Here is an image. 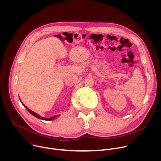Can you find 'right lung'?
<instances>
[{
    "label": "right lung",
    "mask_w": 161,
    "mask_h": 161,
    "mask_svg": "<svg viewBox=\"0 0 161 161\" xmlns=\"http://www.w3.org/2000/svg\"><path fill=\"white\" fill-rule=\"evenodd\" d=\"M23 105L24 106V107L27 109V111H28L31 114H32L33 116H34L35 117H36V118H37V119H41V120H52L54 119L55 117H57V115H55V116H53V117H50V118H44V117H41L40 115H39V114H37L36 113H35V112L32 111V110L29 109L27 107H26L24 104H23Z\"/></svg>",
    "instance_id": "1"
}]
</instances>
